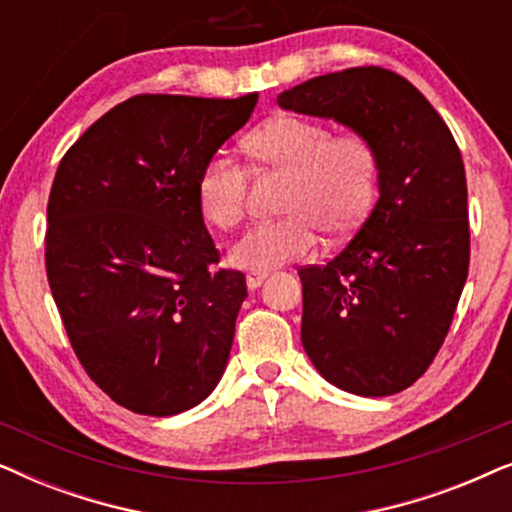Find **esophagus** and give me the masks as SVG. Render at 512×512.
Masks as SVG:
<instances>
[{
    "mask_svg": "<svg viewBox=\"0 0 512 512\" xmlns=\"http://www.w3.org/2000/svg\"><path fill=\"white\" fill-rule=\"evenodd\" d=\"M265 277H268V272L251 270V272H247V286H249V289H258V286L263 284Z\"/></svg>",
    "mask_w": 512,
    "mask_h": 512,
    "instance_id": "obj_1",
    "label": "esophagus"
}]
</instances>
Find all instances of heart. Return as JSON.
Returning <instances> with one entry per match:
<instances>
[{
	"label": "heart",
	"instance_id": "obj_1",
	"mask_svg": "<svg viewBox=\"0 0 512 512\" xmlns=\"http://www.w3.org/2000/svg\"><path fill=\"white\" fill-rule=\"evenodd\" d=\"M242 149L258 167L289 174L284 216L256 223L230 249L237 268L268 272L312 256L319 233L345 240L366 221L377 195L380 153L361 130L333 132L305 116H277L244 137ZM249 172L240 160L216 153L198 174V205L219 230L240 226L247 214Z\"/></svg>",
	"mask_w": 512,
	"mask_h": 512
}]
</instances>
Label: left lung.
<instances>
[{"instance_id":"left-lung-1","label":"left lung","mask_w":512,"mask_h":512,"mask_svg":"<svg viewBox=\"0 0 512 512\" xmlns=\"http://www.w3.org/2000/svg\"><path fill=\"white\" fill-rule=\"evenodd\" d=\"M279 107L361 130L380 153V198L354 240L298 270L300 340L314 368L359 396H391L443 347L471 261L464 160L401 74L352 67L279 95Z\"/></svg>"}]
</instances>
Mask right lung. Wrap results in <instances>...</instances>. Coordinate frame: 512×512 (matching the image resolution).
<instances>
[{"label":"right lung","instance_id":"1","mask_svg":"<svg viewBox=\"0 0 512 512\" xmlns=\"http://www.w3.org/2000/svg\"><path fill=\"white\" fill-rule=\"evenodd\" d=\"M256 102L135 95L90 125L55 172L48 286L83 370L137 415L193 408L226 370L247 279L219 268L195 186Z\"/></svg>","mask_w":512,"mask_h":512}]
</instances>
